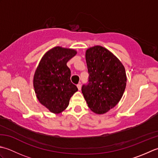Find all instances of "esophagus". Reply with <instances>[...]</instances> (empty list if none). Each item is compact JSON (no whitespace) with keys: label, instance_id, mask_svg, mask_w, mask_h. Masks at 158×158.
Listing matches in <instances>:
<instances>
[{"label":"esophagus","instance_id":"esophagus-1","mask_svg":"<svg viewBox=\"0 0 158 158\" xmlns=\"http://www.w3.org/2000/svg\"><path fill=\"white\" fill-rule=\"evenodd\" d=\"M77 88H78L79 90H80V89H81V85L80 84V83H79V84H77Z\"/></svg>","mask_w":158,"mask_h":158}]
</instances>
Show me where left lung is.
Returning <instances> with one entry per match:
<instances>
[{
  "label": "left lung",
  "instance_id": "left-lung-1",
  "mask_svg": "<svg viewBox=\"0 0 158 158\" xmlns=\"http://www.w3.org/2000/svg\"><path fill=\"white\" fill-rule=\"evenodd\" d=\"M85 60L89 79L81 91L89 108L104 114L115 106L126 86L125 68L108 49L96 45L86 50Z\"/></svg>",
  "mask_w": 158,
  "mask_h": 158
}]
</instances>
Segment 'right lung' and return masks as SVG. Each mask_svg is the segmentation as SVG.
Instances as JSON below:
<instances>
[{"label":"right lung","mask_w":158,"mask_h":158,"mask_svg":"<svg viewBox=\"0 0 158 158\" xmlns=\"http://www.w3.org/2000/svg\"><path fill=\"white\" fill-rule=\"evenodd\" d=\"M76 54L75 49L55 47L45 53L36 69L33 79L36 96L52 113L65 110L78 90L70 81V70L66 65Z\"/></svg>","instance_id":"add662e5"}]
</instances>
